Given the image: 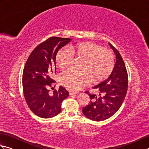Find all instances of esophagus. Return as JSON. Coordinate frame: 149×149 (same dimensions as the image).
Masks as SVG:
<instances>
[{"label": "esophagus", "instance_id": "obj_1", "mask_svg": "<svg viewBox=\"0 0 149 149\" xmlns=\"http://www.w3.org/2000/svg\"><path fill=\"white\" fill-rule=\"evenodd\" d=\"M69 93H70V95H73L77 94V91H73V90H70Z\"/></svg>", "mask_w": 149, "mask_h": 149}]
</instances>
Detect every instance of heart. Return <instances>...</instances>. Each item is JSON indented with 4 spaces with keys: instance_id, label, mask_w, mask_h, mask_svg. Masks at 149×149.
<instances>
[{
    "instance_id": "b5f03b06",
    "label": "heart",
    "mask_w": 149,
    "mask_h": 149,
    "mask_svg": "<svg viewBox=\"0 0 149 149\" xmlns=\"http://www.w3.org/2000/svg\"><path fill=\"white\" fill-rule=\"evenodd\" d=\"M73 54L84 59L81 70L68 69L60 75V82L69 89L78 90L90 83L104 80L109 77L115 65L113 52L101 45L90 42H82L60 49L56 56V64L64 69L73 62Z\"/></svg>"
}]
</instances>
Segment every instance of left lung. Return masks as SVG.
Here are the masks:
<instances>
[{"label":"left lung","instance_id":"8db88e82","mask_svg":"<svg viewBox=\"0 0 149 149\" xmlns=\"http://www.w3.org/2000/svg\"><path fill=\"white\" fill-rule=\"evenodd\" d=\"M109 45L116 55L113 70L106 80L93 87L99 90V96L86 91L90 103L83 107V113L94 121H102L113 116L122 106L127 91L128 75L124 61L118 50L111 43Z\"/></svg>","mask_w":149,"mask_h":149}]
</instances>
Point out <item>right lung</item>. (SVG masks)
<instances>
[{"label":"right lung","mask_w":149,"mask_h":149,"mask_svg":"<svg viewBox=\"0 0 149 149\" xmlns=\"http://www.w3.org/2000/svg\"><path fill=\"white\" fill-rule=\"evenodd\" d=\"M70 41L68 38H49L33 50L25 65L22 75L25 99L30 109L41 118L58 115L63 100L69 95L62 86L53 92H50L49 88L55 83L50 75L56 72L57 53Z\"/></svg>","instance_id":"obj_1"}]
</instances>
